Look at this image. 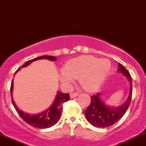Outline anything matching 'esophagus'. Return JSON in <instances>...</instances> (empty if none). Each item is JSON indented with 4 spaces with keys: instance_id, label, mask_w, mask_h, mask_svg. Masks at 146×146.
Wrapping results in <instances>:
<instances>
[{
    "instance_id": "34e87169",
    "label": "esophagus",
    "mask_w": 146,
    "mask_h": 146,
    "mask_svg": "<svg viewBox=\"0 0 146 146\" xmlns=\"http://www.w3.org/2000/svg\"><path fill=\"white\" fill-rule=\"evenodd\" d=\"M79 95V93L78 92H73L70 94V97L71 98H74L75 96H78Z\"/></svg>"
}]
</instances>
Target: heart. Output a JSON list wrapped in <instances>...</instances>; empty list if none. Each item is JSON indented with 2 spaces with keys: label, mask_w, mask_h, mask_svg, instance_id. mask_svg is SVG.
Listing matches in <instances>:
<instances>
[{
  "label": "heart",
  "mask_w": 146,
  "mask_h": 146,
  "mask_svg": "<svg viewBox=\"0 0 146 146\" xmlns=\"http://www.w3.org/2000/svg\"><path fill=\"white\" fill-rule=\"evenodd\" d=\"M111 68V63L108 59L93 56H81L69 60L64 68L59 72L60 82L69 86L79 78L80 85L87 91H95L104 82Z\"/></svg>",
  "instance_id": "obj_1"
}]
</instances>
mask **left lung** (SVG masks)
<instances>
[{
  "label": "left lung",
  "mask_w": 146,
  "mask_h": 146,
  "mask_svg": "<svg viewBox=\"0 0 146 146\" xmlns=\"http://www.w3.org/2000/svg\"><path fill=\"white\" fill-rule=\"evenodd\" d=\"M117 71L126 76L130 86L129 94L126 102L119 107H110L101 99V93L91 96V103L85 111L87 120L95 127L106 128L117 122L126 113L132 98V78L129 72L122 64L119 63Z\"/></svg>",
  "instance_id": "1"
}]
</instances>
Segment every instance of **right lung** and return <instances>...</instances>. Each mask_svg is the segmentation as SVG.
I'll return each instance as SVG.
<instances>
[{
  "label": "right lung",
  "mask_w": 146,
  "mask_h": 146,
  "mask_svg": "<svg viewBox=\"0 0 146 146\" xmlns=\"http://www.w3.org/2000/svg\"><path fill=\"white\" fill-rule=\"evenodd\" d=\"M41 59H47L51 61L56 60V58L52 56H39L38 58H35L34 59L30 60L27 61L25 64L23 65L22 67H26L28 65H29L31 62L33 61ZM18 68L17 70L15 73H17L19 70ZM13 83L12 80L11 85V101L13 103L14 108H15L17 113L20 115V117L24 120L26 123L30 124L31 126H34L35 128L38 129H47L50 128L51 126L55 125V124L58 122L60 117L61 112L62 110V105L64 102L68 101L70 99L69 94H65V93H62L60 91L57 92L55 99L52 103V105L49 108H47L44 111L38 114H30L26 112L22 111L20 109L17 108V106L15 105L14 102L13 97H12V91H13Z\"/></svg>",
  "instance_id": "obj_1"
}]
</instances>
